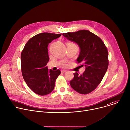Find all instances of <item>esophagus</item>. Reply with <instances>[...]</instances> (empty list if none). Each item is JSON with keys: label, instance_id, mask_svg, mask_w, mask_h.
<instances>
[{"label": "esophagus", "instance_id": "34e87169", "mask_svg": "<svg viewBox=\"0 0 130 130\" xmlns=\"http://www.w3.org/2000/svg\"><path fill=\"white\" fill-rule=\"evenodd\" d=\"M67 71L66 70H62V71H61V72L62 73H66Z\"/></svg>", "mask_w": 130, "mask_h": 130}]
</instances>
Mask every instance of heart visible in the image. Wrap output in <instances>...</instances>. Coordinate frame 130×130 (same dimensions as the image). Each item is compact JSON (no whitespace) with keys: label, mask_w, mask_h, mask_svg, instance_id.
I'll use <instances>...</instances> for the list:
<instances>
[{"label":"heart","mask_w":130,"mask_h":130,"mask_svg":"<svg viewBox=\"0 0 130 130\" xmlns=\"http://www.w3.org/2000/svg\"><path fill=\"white\" fill-rule=\"evenodd\" d=\"M67 44H70V45H73V46H75V47H76V48H78V45H77L76 43H73V42H68V43H67ZM61 65L62 67H65L66 66V63H65V62H62V63H61Z\"/></svg>","instance_id":"b5f03b06"}]
</instances>
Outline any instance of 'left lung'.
Returning a JSON list of instances; mask_svg holds the SVG:
<instances>
[{
	"label": "left lung",
	"instance_id": "8db88e82",
	"mask_svg": "<svg viewBox=\"0 0 130 130\" xmlns=\"http://www.w3.org/2000/svg\"><path fill=\"white\" fill-rule=\"evenodd\" d=\"M68 40L76 42L80 48L77 63L85 67V72L74 73L70 81L72 88L82 94H87L95 90L102 81L108 65V52L104 42L96 35L88 30L63 33Z\"/></svg>",
	"mask_w": 130,
	"mask_h": 130
}]
</instances>
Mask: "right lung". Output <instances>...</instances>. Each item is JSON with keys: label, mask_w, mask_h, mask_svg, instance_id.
Listing matches in <instances>:
<instances>
[{"label": "right lung", "mask_w": 130, "mask_h": 130, "mask_svg": "<svg viewBox=\"0 0 130 130\" xmlns=\"http://www.w3.org/2000/svg\"><path fill=\"white\" fill-rule=\"evenodd\" d=\"M61 34L42 32L31 37L26 43L21 55V72L28 87L39 95H45L54 89L60 70L48 71V46Z\"/></svg>", "instance_id": "obj_1"}]
</instances>
